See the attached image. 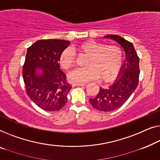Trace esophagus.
I'll return each mask as SVG.
<instances>
[{"label": "esophagus", "mask_w": 160, "mask_h": 160, "mask_svg": "<svg viewBox=\"0 0 160 160\" xmlns=\"http://www.w3.org/2000/svg\"><path fill=\"white\" fill-rule=\"evenodd\" d=\"M85 85L84 83H80V82H75L72 84L73 86H82V85Z\"/></svg>", "instance_id": "obj_1"}]
</instances>
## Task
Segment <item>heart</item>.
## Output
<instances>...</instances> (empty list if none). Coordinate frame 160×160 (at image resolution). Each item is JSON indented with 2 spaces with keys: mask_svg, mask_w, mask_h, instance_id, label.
Instances as JSON below:
<instances>
[{
  "mask_svg": "<svg viewBox=\"0 0 160 160\" xmlns=\"http://www.w3.org/2000/svg\"><path fill=\"white\" fill-rule=\"evenodd\" d=\"M80 55L87 56L83 68L73 69L68 74L72 82H84L99 78L101 82H110L118 75L122 63V52L114 45L106 46L102 42L88 40L77 47ZM75 63V53L67 48L62 51L59 64L67 70Z\"/></svg>",
  "mask_w": 160,
  "mask_h": 160,
  "instance_id": "obj_1",
  "label": "heart"
}]
</instances>
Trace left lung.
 Wrapping results in <instances>:
<instances>
[{"label": "left lung", "instance_id": "1", "mask_svg": "<svg viewBox=\"0 0 160 160\" xmlns=\"http://www.w3.org/2000/svg\"><path fill=\"white\" fill-rule=\"evenodd\" d=\"M114 40L122 47L125 59L114 82L107 88H99L96 97L90 98L94 109L102 112H112L124 104L136 89L139 78V58L133 45L117 35L103 36Z\"/></svg>", "mask_w": 160, "mask_h": 160}]
</instances>
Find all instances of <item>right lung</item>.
Instances as JSON below:
<instances>
[{
	"mask_svg": "<svg viewBox=\"0 0 160 160\" xmlns=\"http://www.w3.org/2000/svg\"><path fill=\"white\" fill-rule=\"evenodd\" d=\"M69 44L64 40H40L28 48L22 69L26 91L45 111H58L67 102L72 85L60 69L59 58Z\"/></svg>",
	"mask_w": 160,
	"mask_h": 160,
	"instance_id": "right-lung-1",
	"label": "right lung"
}]
</instances>
